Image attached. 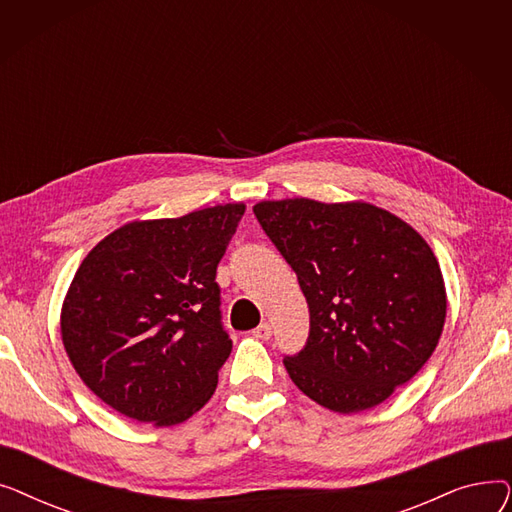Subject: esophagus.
Wrapping results in <instances>:
<instances>
[{"mask_svg": "<svg viewBox=\"0 0 512 512\" xmlns=\"http://www.w3.org/2000/svg\"><path fill=\"white\" fill-rule=\"evenodd\" d=\"M272 334H274V330H272V326H270V324H267V321H265V324H261L259 328H255V330H253V336H255V338H259V340H270V338H272Z\"/></svg>", "mask_w": 512, "mask_h": 512, "instance_id": "esophagus-1", "label": "esophagus"}]
</instances>
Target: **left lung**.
I'll list each match as a JSON object with an SVG mask.
<instances>
[{"mask_svg": "<svg viewBox=\"0 0 512 512\" xmlns=\"http://www.w3.org/2000/svg\"><path fill=\"white\" fill-rule=\"evenodd\" d=\"M265 234L299 278L311 328L284 367L336 413L378 407L436 351L446 319L438 259L394 213L363 201H261Z\"/></svg>", "mask_w": 512, "mask_h": 512, "instance_id": "8db88e82", "label": "left lung"}]
</instances>
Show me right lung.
Listing matches in <instances>:
<instances>
[{
    "instance_id": "right-lung-1",
    "label": "right lung",
    "mask_w": 512,
    "mask_h": 512,
    "mask_svg": "<svg viewBox=\"0 0 512 512\" xmlns=\"http://www.w3.org/2000/svg\"><path fill=\"white\" fill-rule=\"evenodd\" d=\"M242 213V203H226L130 222L80 263L62 305V342L105 405L168 427L211 398L232 351L215 270Z\"/></svg>"
}]
</instances>
